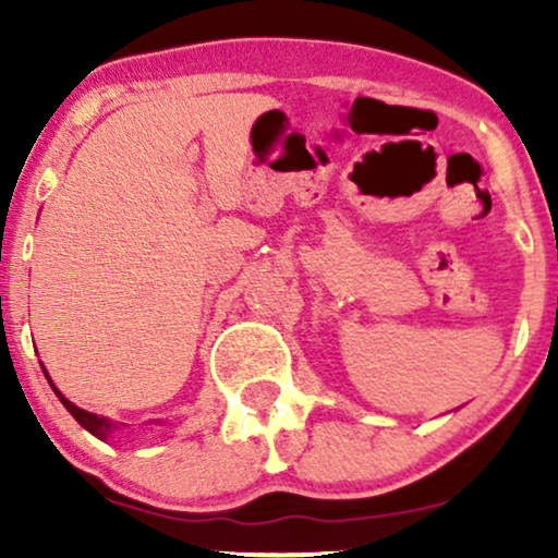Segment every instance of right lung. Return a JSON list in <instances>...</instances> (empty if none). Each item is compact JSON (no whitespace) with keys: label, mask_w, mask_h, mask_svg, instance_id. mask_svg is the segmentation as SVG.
Instances as JSON below:
<instances>
[{"label":"right lung","mask_w":558,"mask_h":558,"mask_svg":"<svg viewBox=\"0 0 558 558\" xmlns=\"http://www.w3.org/2000/svg\"><path fill=\"white\" fill-rule=\"evenodd\" d=\"M45 376H48V373H45ZM48 380H50V378H48ZM50 386H52V380H50ZM52 391L58 393V399L63 401V407H65L68 411H71L75 422H78V424L83 426V429H88L90 434H94V437H98V439H109V434H111L113 429H119V426L113 424V422H109V418H104V416H96V414H90V411H83V409L75 407V403L68 401L65 396L60 393L56 386H52Z\"/></svg>","instance_id":"add662e5"}]
</instances>
